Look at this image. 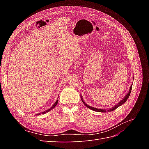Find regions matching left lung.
Masks as SVG:
<instances>
[{"instance_id": "1", "label": "left lung", "mask_w": 149, "mask_h": 149, "mask_svg": "<svg viewBox=\"0 0 149 149\" xmlns=\"http://www.w3.org/2000/svg\"><path fill=\"white\" fill-rule=\"evenodd\" d=\"M132 85H131V86L130 87V89H129V91L128 92V93L126 94V96L123 98V100H121L118 104H116V106H114L112 108H111V109H109V110H107V111H114L115 109H116L117 108H118L119 106H121L122 104H123L127 100V99L129 98V96H130V92H131V90H132ZM81 100H82V101H83V102L84 104V105L86 106L87 107H88V108H89V109H91V110H93V111H96V112H106L107 111V110L106 109H98V108H95V107H91V106H88L87 104H86L85 102H84V101H83V98H82V97H81Z\"/></svg>"}]
</instances>
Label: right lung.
Wrapping results in <instances>:
<instances>
[{
    "instance_id": "1",
    "label": "right lung",
    "mask_w": 149,
    "mask_h": 149,
    "mask_svg": "<svg viewBox=\"0 0 149 149\" xmlns=\"http://www.w3.org/2000/svg\"><path fill=\"white\" fill-rule=\"evenodd\" d=\"M58 100H57L56 101V102H55V103H54V104L52 106V107L50 108V109H48V110H47V111H44V112H42V114H45L46 113V112H48V111H50V110H52V109H53V108L54 107H55L56 106V104H57V103H58ZM40 114H40V113H39L38 114H37V115H40Z\"/></svg>"
}]
</instances>
